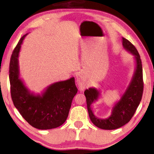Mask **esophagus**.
Returning <instances> with one entry per match:
<instances>
[{"label": "esophagus", "instance_id": "34e87169", "mask_svg": "<svg viewBox=\"0 0 154 154\" xmlns=\"http://www.w3.org/2000/svg\"><path fill=\"white\" fill-rule=\"evenodd\" d=\"M77 83L79 89L80 91H84L85 88V83L84 82L83 75H81V73L77 74Z\"/></svg>", "mask_w": 154, "mask_h": 154}]
</instances>
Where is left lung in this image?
<instances>
[{"label":"left lung","mask_w":154,"mask_h":154,"mask_svg":"<svg viewBox=\"0 0 154 154\" xmlns=\"http://www.w3.org/2000/svg\"><path fill=\"white\" fill-rule=\"evenodd\" d=\"M123 48L133 55L136 60V68L132 79L120 99L114 104L111 115L107 119L97 117L91 109V104L100 95V91L89 88L85 91L87 106L90 119L94 125L103 130H114L125 125L131 120L142 100L143 82L142 61L134 45L126 38H122Z\"/></svg>","instance_id":"1"}]
</instances>
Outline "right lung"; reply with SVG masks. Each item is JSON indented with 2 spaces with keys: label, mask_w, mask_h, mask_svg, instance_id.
<instances>
[{
  "label": "right lung",
  "mask_w": 154,
  "mask_h": 154,
  "mask_svg": "<svg viewBox=\"0 0 154 154\" xmlns=\"http://www.w3.org/2000/svg\"><path fill=\"white\" fill-rule=\"evenodd\" d=\"M28 34L20 38L11 55L9 78L14 105L22 116L35 128L48 130L62 125L66 120L73 97L77 93L74 77L54 83L42 94L31 93L19 78L18 55Z\"/></svg>",
  "instance_id": "add662e5"
}]
</instances>
